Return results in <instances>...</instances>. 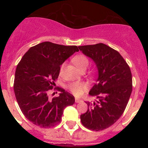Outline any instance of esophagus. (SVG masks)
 <instances>
[{
    "label": "esophagus",
    "instance_id": "esophagus-1",
    "mask_svg": "<svg viewBox=\"0 0 148 148\" xmlns=\"http://www.w3.org/2000/svg\"><path fill=\"white\" fill-rule=\"evenodd\" d=\"M81 101H82V100L80 99H77V98H76V99H75V102L76 103H79V102H81Z\"/></svg>",
    "mask_w": 148,
    "mask_h": 148
}]
</instances>
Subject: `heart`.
Returning <instances> with one entry per match:
<instances>
[{
	"mask_svg": "<svg viewBox=\"0 0 148 148\" xmlns=\"http://www.w3.org/2000/svg\"><path fill=\"white\" fill-rule=\"evenodd\" d=\"M72 62L81 72L86 70L88 67V64H89V60L84 55L76 56L72 58ZM62 67H63V64L61 65L60 71H62ZM68 88L69 90L74 95L79 97L83 95V93L86 90L87 86L83 82H75L69 84Z\"/></svg>",
	"mask_w": 148,
	"mask_h": 148,
	"instance_id": "heart-1",
	"label": "heart"
}]
</instances>
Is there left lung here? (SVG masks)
Wrapping results in <instances>:
<instances>
[{
	"label": "left lung",
	"instance_id": "1",
	"mask_svg": "<svg viewBox=\"0 0 148 148\" xmlns=\"http://www.w3.org/2000/svg\"><path fill=\"white\" fill-rule=\"evenodd\" d=\"M79 49L95 62L99 74L89 92L98 101L86 102L88 111L81 115V123L90 130H103L113 125L126 108L132 92V72L119 52L104 44Z\"/></svg>",
	"mask_w": 148,
	"mask_h": 148
}]
</instances>
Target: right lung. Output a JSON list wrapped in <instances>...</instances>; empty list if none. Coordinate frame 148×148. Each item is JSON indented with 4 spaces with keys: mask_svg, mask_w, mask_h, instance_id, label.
Returning a JSON list of instances; mask_svg holds the SVG:
<instances>
[{
    "mask_svg": "<svg viewBox=\"0 0 148 148\" xmlns=\"http://www.w3.org/2000/svg\"><path fill=\"white\" fill-rule=\"evenodd\" d=\"M76 46L45 42L30 47L16 67L14 91L20 109L34 125L50 128L60 122L63 110L75 102L74 97L63 88H54L60 95L49 98L55 86L60 65L76 51Z\"/></svg>",
    "mask_w": 148,
    "mask_h": 148,
    "instance_id": "obj_1",
    "label": "right lung"
}]
</instances>
